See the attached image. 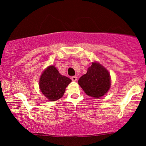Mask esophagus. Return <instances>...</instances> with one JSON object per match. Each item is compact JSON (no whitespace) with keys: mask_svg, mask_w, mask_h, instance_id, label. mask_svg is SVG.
Segmentation results:
<instances>
[{"mask_svg":"<svg viewBox=\"0 0 146 146\" xmlns=\"http://www.w3.org/2000/svg\"><path fill=\"white\" fill-rule=\"evenodd\" d=\"M71 79H72V81L75 82V81L77 80V77L76 76H73L71 77Z\"/></svg>","mask_w":146,"mask_h":146,"instance_id":"obj_1","label":"esophagus"}]
</instances>
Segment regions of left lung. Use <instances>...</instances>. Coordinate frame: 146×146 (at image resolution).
<instances>
[{"label": "left lung", "instance_id": "8db88e82", "mask_svg": "<svg viewBox=\"0 0 146 146\" xmlns=\"http://www.w3.org/2000/svg\"><path fill=\"white\" fill-rule=\"evenodd\" d=\"M78 84L85 93L90 96H103L110 87V76L105 68L96 62H92L87 73L80 78Z\"/></svg>", "mask_w": 146, "mask_h": 146}]
</instances>
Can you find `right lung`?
I'll list each match as a JSON object with an SVG mask.
<instances>
[{
  "mask_svg": "<svg viewBox=\"0 0 146 146\" xmlns=\"http://www.w3.org/2000/svg\"><path fill=\"white\" fill-rule=\"evenodd\" d=\"M71 81L69 78L61 75L54 66H50L42 74L39 86L44 96L49 100L55 101L63 96Z\"/></svg>",
  "mask_w": 146,
  "mask_h": 146,
  "instance_id": "1",
  "label": "right lung"
}]
</instances>
